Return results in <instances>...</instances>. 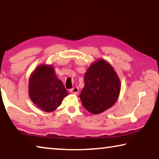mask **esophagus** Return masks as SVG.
<instances>
[{"label":"esophagus","instance_id":"34e87169","mask_svg":"<svg viewBox=\"0 0 159 159\" xmlns=\"http://www.w3.org/2000/svg\"><path fill=\"white\" fill-rule=\"evenodd\" d=\"M79 88L77 87H74L72 88V89L70 90V92H71L72 94H78L79 93Z\"/></svg>","mask_w":159,"mask_h":159}]
</instances>
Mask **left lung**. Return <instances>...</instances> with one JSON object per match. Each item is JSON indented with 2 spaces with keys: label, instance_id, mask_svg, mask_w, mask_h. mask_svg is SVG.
<instances>
[{
  "label": "left lung",
  "instance_id": "1",
  "mask_svg": "<svg viewBox=\"0 0 159 159\" xmlns=\"http://www.w3.org/2000/svg\"><path fill=\"white\" fill-rule=\"evenodd\" d=\"M85 85L80 94L83 107L93 114L111 107L119 95L120 83L114 69L105 60L92 64L84 76Z\"/></svg>",
  "mask_w": 159,
  "mask_h": 159
}]
</instances>
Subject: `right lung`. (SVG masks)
<instances>
[{
  "mask_svg": "<svg viewBox=\"0 0 159 159\" xmlns=\"http://www.w3.org/2000/svg\"><path fill=\"white\" fill-rule=\"evenodd\" d=\"M30 99L43 111L50 112L60 105L68 95L62 82L57 79L52 66L41 65L35 70L29 83Z\"/></svg>",
  "mask_w": 159,
  "mask_h": 159,
  "instance_id": "obj_1",
  "label": "right lung"
}]
</instances>
